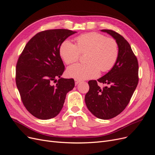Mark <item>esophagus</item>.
I'll use <instances>...</instances> for the list:
<instances>
[{
  "instance_id": "obj_1",
  "label": "esophagus",
  "mask_w": 155,
  "mask_h": 155,
  "mask_svg": "<svg viewBox=\"0 0 155 155\" xmlns=\"http://www.w3.org/2000/svg\"><path fill=\"white\" fill-rule=\"evenodd\" d=\"M74 81H75V84H76V85H78V84L79 82H80L79 80H78V79H75Z\"/></svg>"
}]
</instances>
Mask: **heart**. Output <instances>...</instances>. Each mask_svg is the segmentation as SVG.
Segmentation results:
<instances>
[{
  "mask_svg": "<svg viewBox=\"0 0 155 155\" xmlns=\"http://www.w3.org/2000/svg\"><path fill=\"white\" fill-rule=\"evenodd\" d=\"M76 45L69 40L63 42L59 48L61 57L66 64L76 62L80 53L87 52V64H74L67 70L68 76L76 79L96 78L100 70L105 72L114 66L118 58L117 42L112 38L96 32L79 35L76 39Z\"/></svg>",
  "mask_w": 155,
  "mask_h": 155,
  "instance_id": "heart-1",
  "label": "heart"
}]
</instances>
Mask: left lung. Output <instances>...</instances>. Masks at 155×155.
Here are the masks:
<instances>
[{
	"mask_svg": "<svg viewBox=\"0 0 155 155\" xmlns=\"http://www.w3.org/2000/svg\"><path fill=\"white\" fill-rule=\"evenodd\" d=\"M116 40L119 54L114 66L97 81L105 84L101 88L96 80L88 81L85 101L88 109L97 118L109 120L118 116L128 105L138 83V63L129 43L110 30H101Z\"/></svg>",
	"mask_w": 155,
	"mask_h": 155,
	"instance_id": "left-lung-1",
	"label": "left lung"
}]
</instances>
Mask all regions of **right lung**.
<instances>
[{
	"mask_svg": "<svg viewBox=\"0 0 155 155\" xmlns=\"http://www.w3.org/2000/svg\"><path fill=\"white\" fill-rule=\"evenodd\" d=\"M76 33L66 29L39 32L28 41L18 59L17 87L26 109L37 118L48 120L58 115L67 94L75 86L73 79L61 78L64 65L59 48Z\"/></svg>",
	"mask_w": 155,
	"mask_h": 155,
	"instance_id": "1",
	"label": "right lung"
}]
</instances>
